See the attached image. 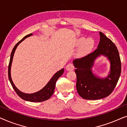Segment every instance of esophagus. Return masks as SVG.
Wrapping results in <instances>:
<instances>
[{"label":"esophagus","instance_id":"1","mask_svg":"<svg viewBox=\"0 0 127 127\" xmlns=\"http://www.w3.org/2000/svg\"><path fill=\"white\" fill-rule=\"evenodd\" d=\"M66 69L68 71L73 70L74 69V66L72 63H69L66 66Z\"/></svg>","mask_w":127,"mask_h":127}]
</instances>
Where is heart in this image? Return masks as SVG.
I'll use <instances>...</instances> for the list:
<instances>
[{"mask_svg": "<svg viewBox=\"0 0 127 127\" xmlns=\"http://www.w3.org/2000/svg\"><path fill=\"white\" fill-rule=\"evenodd\" d=\"M84 43L83 46V49L84 51H89L91 50L94 45V41L91 38H88L86 39V38L81 37L79 40V44H83Z\"/></svg>", "mask_w": 127, "mask_h": 127, "instance_id": "obj_1", "label": "heart"}]
</instances>
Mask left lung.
Returning a JSON list of instances; mask_svg holds the SVG:
<instances>
[{"mask_svg": "<svg viewBox=\"0 0 127 127\" xmlns=\"http://www.w3.org/2000/svg\"><path fill=\"white\" fill-rule=\"evenodd\" d=\"M99 43L94 51L73 61L77 76L76 89L80 96L85 99L97 100L109 96L117 85L121 74V60L116 45L102 32H99ZM100 55L107 57L111 64L109 74L105 78L98 77L92 71L94 61Z\"/></svg>", "mask_w": 127, "mask_h": 127, "instance_id": "1", "label": "left lung"}]
</instances>
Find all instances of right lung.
<instances>
[{
	"label": "right lung",
	"instance_id": "right-lung-1",
	"mask_svg": "<svg viewBox=\"0 0 127 127\" xmlns=\"http://www.w3.org/2000/svg\"><path fill=\"white\" fill-rule=\"evenodd\" d=\"M32 33L29 34L25 36L23 39L21 40L20 41H18V43L15 44L14 47L13 48V50H12L11 56H10V62L9 64H8V79L10 83H11L12 87H13V89L14 90L15 93L17 94V95H18L20 98H21L22 99L27 100V101L29 102H43L44 100H46L49 99L52 95H53L55 87V84H56V81L57 80L59 79V77L60 76L62 75V74L64 73V69H62L61 70H59L54 75L50 80L48 81V83L46 85V86L44 87L42 89L40 90V91L36 92V93H33V94H26L20 91L15 86L13 82V80L11 79V64L12 61H13V56L14 54L15 51L16 50L17 46H18L19 44L20 43H21L22 41L24 40L26 38L29 37V36H32Z\"/></svg>",
	"mask_w": 127,
	"mask_h": 127
}]
</instances>
